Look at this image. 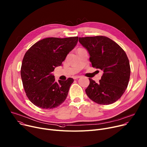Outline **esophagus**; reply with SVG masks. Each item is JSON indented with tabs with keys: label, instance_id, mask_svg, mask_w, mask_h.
Returning a JSON list of instances; mask_svg holds the SVG:
<instances>
[{
	"label": "esophagus",
	"instance_id": "1",
	"mask_svg": "<svg viewBox=\"0 0 147 147\" xmlns=\"http://www.w3.org/2000/svg\"><path fill=\"white\" fill-rule=\"evenodd\" d=\"M81 78V76H79V75H76V76H74V80H76V79H78V78Z\"/></svg>",
	"mask_w": 147,
	"mask_h": 147
}]
</instances>
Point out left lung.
Instances as JSON below:
<instances>
[{
  "label": "left lung",
  "instance_id": "obj_1",
  "mask_svg": "<svg viewBox=\"0 0 147 147\" xmlns=\"http://www.w3.org/2000/svg\"><path fill=\"white\" fill-rule=\"evenodd\" d=\"M79 42L88 51L92 67L104 72L99 83L89 78L86 95L100 105L116 102L125 91L129 80L131 69L126 53L116 42L104 36L80 38Z\"/></svg>",
  "mask_w": 147,
  "mask_h": 147
}]
</instances>
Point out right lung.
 Returning <instances> with one entry per match:
<instances>
[{"mask_svg":"<svg viewBox=\"0 0 147 147\" xmlns=\"http://www.w3.org/2000/svg\"><path fill=\"white\" fill-rule=\"evenodd\" d=\"M78 40V36L45 38L26 52L21 66V78L27 97L35 106L52 109L66 99L74 80L69 78L56 82L52 72L56 67L62 65Z\"/></svg>","mask_w":147,"mask_h":147,"instance_id":"1","label":"right lung"}]
</instances>
